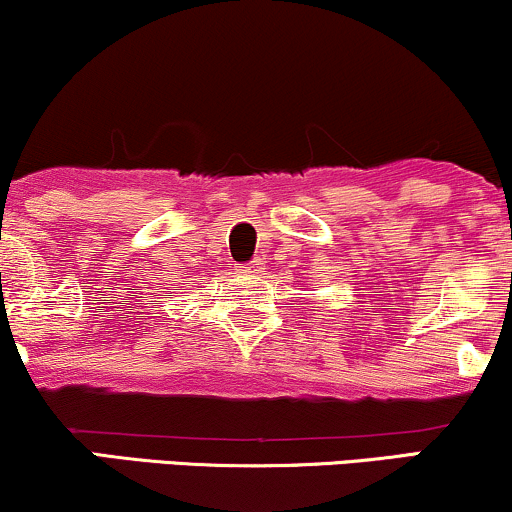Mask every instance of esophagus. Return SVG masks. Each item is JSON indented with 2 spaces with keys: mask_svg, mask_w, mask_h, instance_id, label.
Masks as SVG:
<instances>
[{
  "mask_svg": "<svg viewBox=\"0 0 512 512\" xmlns=\"http://www.w3.org/2000/svg\"><path fill=\"white\" fill-rule=\"evenodd\" d=\"M243 272H245V274H250V276L262 274V272H264V262H262V260H252L250 264H245Z\"/></svg>",
  "mask_w": 512,
  "mask_h": 512,
  "instance_id": "1",
  "label": "esophagus"
}]
</instances>
